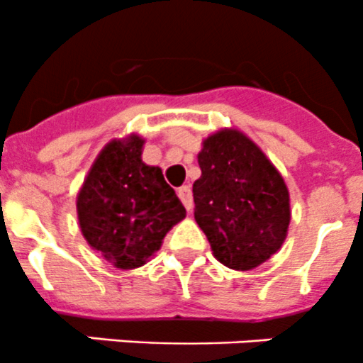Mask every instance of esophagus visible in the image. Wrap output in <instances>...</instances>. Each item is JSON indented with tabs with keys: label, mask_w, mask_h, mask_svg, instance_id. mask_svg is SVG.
I'll return each instance as SVG.
<instances>
[{
	"label": "esophagus",
	"mask_w": 363,
	"mask_h": 363,
	"mask_svg": "<svg viewBox=\"0 0 363 363\" xmlns=\"http://www.w3.org/2000/svg\"><path fill=\"white\" fill-rule=\"evenodd\" d=\"M178 197L182 199V203L185 204L186 211H190L194 208V199H192V190L189 185H183L178 189Z\"/></svg>",
	"instance_id": "1"
}]
</instances>
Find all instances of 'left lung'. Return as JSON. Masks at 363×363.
<instances>
[{"label":"left lung","instance_id":"1","mask_svg":"<svg viewBox=\"0 0 363 363\" xmlns=\"http://www.w3.org/2000/svg\"><path fill=\"white\" fill-rule=\"evenodd\" d=\"M194 217L213 256L233 270H252L277 252L291 220L281 173L256 143L233 128L215 132L197 155Z\"/></svg>","mask_w":363,"mask_h":363}]
</instances>
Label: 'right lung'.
I'll list each match as a JSON object with an SVG mask.
<instances>
[{
	"instance_id": "1",
	"label": "right lung",
	"mask_w": 363,
	"mask_h": 363,
	"mask_svg": "<svg viewBox=\"0 0 363 363\" xmlns=\"http://www.w3.org/2000/svg\"><path fill=\"white\" fill-rule=\"evenodd\" d=\"M145 139L132 134L107 143L77 194L86 242L116 268H139L160 249L185 208L160 167L141 159Z\"/></svg>"
}]
</instances>
